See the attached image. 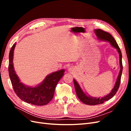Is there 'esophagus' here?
<instances>
[{"label": "esophagus", "mask_w": 131, "mask_h": 131, "mask_svg": "<svg viewBox=\"0 0 131 131\" xmlns=\"http://www.w3.org/2000/svg\"><path fill=\"white\" fill-rule=\"evenodd\" d=\"M74 69V68H73V67H70V68H69V71L71 72H72V71H73Z\"/></svg>", "instance_id": "34e87169"}]
</instances>
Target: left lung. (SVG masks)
Instances as JSON below:
<instances>
[{
    "label": "left lung",
    "instance_id": "8db88e82",
    "mask_svg": "<svg viewBox=\"0 0 131 131\" xmlns=\"http://www.w3.org/2000/svg\"><path fill=\"white\" fill-rule=\"evenodd\" d=\"M94 33L96 34V36L98 39H100V40H104L109 42L111 45L115 47V48L117 50L120 56V66L121 69L119 74H118V77L117 78L116 82L115 83V84L114 88L113 89L112 91H111V92L108 95H106V96L101 98H95L87 96V95L83 92V91L81 89L80 85H79L77 81L75 80V79H74V84L75 89V91H76L78 97L79 98V100H80L82 103H84V104L90 105H94L103 104L104 102L109 100L110 99L113 98L114 96V95H115L120 86L123 68L122 63V53L121 52V50L120 47H118L116 40H115L112 35L109 33L106 32V31L100 29L94 30Z\"/></svg>",
    "mask_w": 131,
    "mask_h": 131
}]
</instances>
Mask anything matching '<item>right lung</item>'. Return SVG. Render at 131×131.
<instances>
[{
  "mask_svg": "<svg viewBox=\"0 0 131 131\" xmlns=\"http://www.w3.org/2000/svg\"><path fill=\"white\" fill-rule=\"evenodd\" d=\"M16 43L11 48L9 53V74L15 92L21 100L35 105H45L52 100L57 83L64 75V69L58 70L46 76L40 84L34 88L25 85L16 74L13 64L14 51Z\"/></svg>",
  "mask_w": 131,
  "mask_h": 131,
  "instance_id": "right-lung-1",
  "label": "right lung"
}]
</instances>
